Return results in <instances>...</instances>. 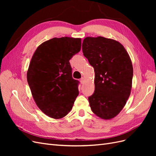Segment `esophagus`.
Listing matches in <instances>:
<instances>
[{
    "mask_svg": "<svg viewBox=\"0 0 156 156\" xmlns=\"http://www.w3.org/2000/svg\"><path fill=\"white\" fill-rule=\"evenodd\" d=\"M80 81H81V84H83L84 82V77H82V78L81 79V80H80Z\"/></svg>",
    "mask_w": 156,
    "mask_h": 156,
    "instance_id": "1",
    "label": "esophagus"
}]
</instances>
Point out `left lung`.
<instances>
[{
    "instance_id": "1",
    "label": "left lung",
    "mask_w": 156,
    "mask_h": 156,
    "mask_svg": "<svg viewBox=\"0 0 156 156\" xmlns=\"http://www.w3.org/2000/svg\"><path fill=\"white\" fill-rule=\"evenodd\" d=\"M82 49L95 71L90 106L98 116L111 119L123 108L131 93L133 70L129 55L119 41L101 36L84 38Z\"/></svg>"
}]
</instances>
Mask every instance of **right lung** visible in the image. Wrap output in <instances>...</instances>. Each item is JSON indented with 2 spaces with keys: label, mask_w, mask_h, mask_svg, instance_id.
Listing matches in <instances>:
<instances>
[{
  "label": "right lung",
  "mask_w": 156,
  "mask_h": 156,
  "mask_svg": "<svg viewBox=\"0 0 156 156\" xmlns=\"http://www.w3.org/2000/svg\"><path fill=\"white\" fill-rule=\"evenodd\" d=\"M81 48V38L54 37L41 44L32 56L27 81L40 109L55 119L71 111L79 81L72 77L69 60Z\"/></svg>",
  "instance_id": "right-lung-1"
}]
</instances>
